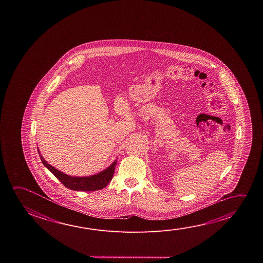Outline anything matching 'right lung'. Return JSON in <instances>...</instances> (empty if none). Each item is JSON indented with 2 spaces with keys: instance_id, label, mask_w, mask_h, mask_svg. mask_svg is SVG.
Masks as SVG:
<instances>
[{
  "instance_id": "right-lung-1",
  "label": "right lung",
  "mask_w": 263,
  "mask_h": 263,
  "mask_svg": "<svg viewBox=\"0 0 263 263\" xmlns=\"http://www.w3.org/2000/svg\"><path fill=\"white\" fill-rule=\"evenodd\" d=\"M37 151H39V157H40L44 166L47 167L65 187H67V188L70 190H73V191L90 192V191L103 189L112 180L117 163V160H115L111 166H109L107 168H105L103 172H101L98 174H95L92 176L71 177L65 174V173H61L59 170L52 167L51 165H49L44 159L43 157L40 155L39 149H37Z\"/></svg>"
}]
</instances>
